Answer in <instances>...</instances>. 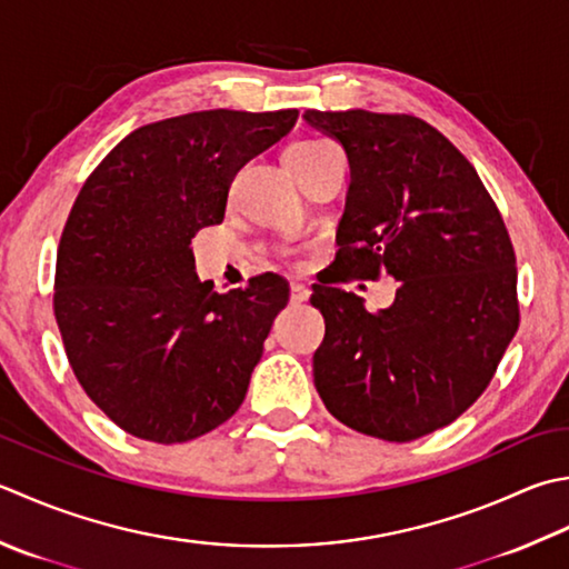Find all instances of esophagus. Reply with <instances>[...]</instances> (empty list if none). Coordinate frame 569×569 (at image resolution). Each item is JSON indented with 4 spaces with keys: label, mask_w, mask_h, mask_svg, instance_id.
<instances>
[{
    "label": "esophagus",
    "mask_w": 569,
    "mask_h": 569,
    "mask_svg": "<svg viewBox=\"0 0 569 569\" xmlns=\"http://www.w3.org/2000/svg\"><path fill=\"white\" fill-rule=\"evenodd\" d=\"M310 298V288L303 283H291V303H306Z\"/></svg>",
    "instance_id": "obj_1"
}]
</instances>
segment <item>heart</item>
Returning <instances> with one entry per match:
<instances>
[{
	"label": "heart",
	"mask_w": 569,
	"mask_h": 569,
	"mask_svg": "<svg viewBox=\"0 0 569 569\" xmlns=\"http://www.w3.org/2000/svg\"><path fill=\"white\" fill-rule=\"evenodd\" d=\"M330 148H336L330 140L326 138H300L296 142H291L283 152L286 162H293V160H313L318 158L320 152H326Z\"/></svg>",
	"instance_id": "obj_1"
}]
</instances>
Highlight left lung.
<instances>
[{
	"mask_svg": "<svg viewBox=\"0 0 569 569\" xmlns=\"http://www.w3.org/2000/svg\"><path fill=\"white\" fill-rule=\"evenodd\" d=\"M303 120L350 162L340 281H399L380 313L342 288L313 286L310 303L326 318L316 389L367 437H427L483 395L516 336L513 243L473 164L429 122L370 110H306Z\"/></svg>",
	"mask_w": 569,
	"mask_h": 569,
	"instance_id": "8db88e82",
	"label": "left lung"
}]
</instances>
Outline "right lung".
I'll use <instances>...</instances> for the list:
<instances>
[{"label": "right lung", "mask_w": 569, "mask_h": 569, "mask_svg": "<svg viewBox=\"0 0 569 569\" xmlns=\"http://www.w3.org/2000/svg\"><path fill=\"white\" fill-rule=\"evenodd\" d=\"M298 110H199L122 138L88 177L56 256L53 313L71 370L120 429L182 443L237 411L288 283L214 293L194 233L224 221L233 177L291 132Z\"/></svg>", "instance_id": "add662e5"}]
</instances>
